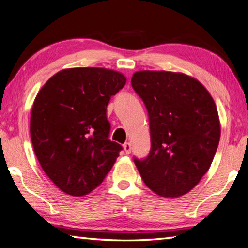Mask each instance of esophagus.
<instances>
[{"mask_svg": "<svg viewBox=\"0 0 248 248\" xmlns=\"http://www.w3.org/2000/svg\"><path fill=\"white\" fill-rule=\"evenodd\" d=\"M124 150L125 154H130V153H131V144H130L129 142H127V143H124Z\"/></svg>", "mask_w": 248, "mask_h": 248, "instance_id": "34e87169", "label": "esophagus"}]
</instances>
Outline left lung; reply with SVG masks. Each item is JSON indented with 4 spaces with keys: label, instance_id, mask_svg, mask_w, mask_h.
Wrapping results in <instances>:
<instances>
[{
    "label": "left lung",
    "instance_id": "left-lung-1",
    "mask_svg": "<svg viewBox=\"0 0 248 248\" xmlns=\"http://www.w3.org/2000/svg\"><path fill=\"white\" fill-rule=\"evenodd\" d=\"M131 85L149 114L151 150L133 158L144 184L162 197L190 191L207 173L220 141L216 103L196 78L167 71H139Z\"/></svg>",
    "mask_w": 248,
    "mask_h": 248
}]
</instances>
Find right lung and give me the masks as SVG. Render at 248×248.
Masks as SVG:
<instances>
[{
	"instance_id": "add662e5",
	"label": "right lung",
	"mask_w": 248,
	"mask_h": 248,
	"mask_svg": "<svg viewBox=\"0 0 248 248\" xmlns=\"http://www.w3.org/2000/svg\"><path fill=\"white\" fill-rule=\"evenodd\" d=\"M127 78L114 70H62L32 105L31 137L41 167L63 192L81 197L98 187L123 146L109 139L107 105Z\"/></svg>"
}]
</instances>
